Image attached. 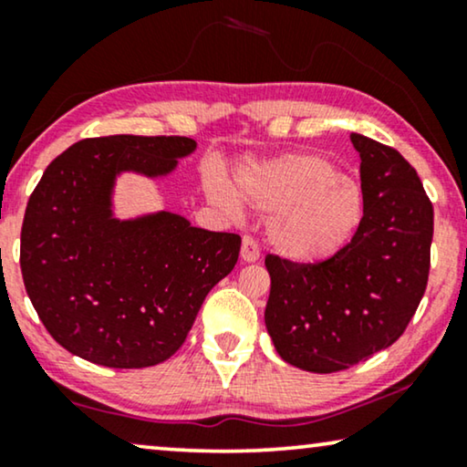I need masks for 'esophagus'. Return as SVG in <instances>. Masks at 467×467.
I'll return each mask as SVG.
<instances>
[{
  "label": "esophagus",
  "instance_id": "34e87169",
  "mask_svg": "<svg viewBox=\"0 0 467 467\" xmlns=\"http://www.w3.org/2000/svg\"><path fill=\"white\" fill-rule=\"evenodd\" d=\"M259 246L257 242H254L251 235H244L242 238V251H240V257L242 261H246V264H254V261L259 259Z\"/></svg>",
  "mask_w": 467,
  "mask_h": 467
}]
</instances>
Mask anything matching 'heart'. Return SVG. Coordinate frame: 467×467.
Returning a JSON list of instances; mask_svg holds the SVG:
<instances>
[{
  "label": "heart",
  "mask_w": 467,
  "mask_h": 467,
  "mask_svg": "<svg viewBox=\"0 0 467 467\" xmlns=\"http://www.w3.org/2000/svg\"><path fill=\"white\" fill-rule=\"evenodd\" d=\"M203 193L216 208L240 214L251 208L270 214L267 240L293 264L334 259L350 244L366 216L359 182L321 155H283L242 163L234 184L221 174L203 178Z\"/></svg>",
  "instance_id": "heart-1"
}]
</instances>
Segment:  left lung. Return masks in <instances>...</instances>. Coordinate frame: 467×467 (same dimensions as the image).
Listing matches in <instances>:
<instances>
[{
    "label": "left lung",
    "mask_w": 467,
    "mask_h": 467,
    "mask_svg": "<svg viewBox=\"0 0 467 467\" xmlns=\"http://www.w3.org/2000/svg\"><path fill=\"white\" fill-rule=\"evenodd\" d=\"M361 159L366 216L350 244L315 265L265 257V327L286 363L347 369L404 334L430 274L433 208L417 170L391 146L350 133Z\"/></svg>",
    "instance_id": "8db88e82"
}]
</instances>
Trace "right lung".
<instances>
[{
	"label": "right lung",
	"mask_w": 467,
	"mask_h": 467,
	"mask_svg": "<svg viewBox=\"0 0 467 467\" xmlns=\"http://www.w3.org/2000/svg\"><path fill=\"white\" fill-rule=\"evenodd\" d=\"M181 136L80 140L44 171L21 232V272L48 334L106 368H150L182 347L210 289L234 270L240 235L168 210L119 219L117 181H159L195 152Z\"/></svg>",
	"instance_id": "1"
}]
</instances>
